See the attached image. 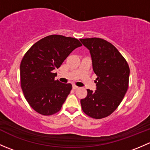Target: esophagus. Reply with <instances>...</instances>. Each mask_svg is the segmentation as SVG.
I'll list each match as a JSON object with an SVG mask.
<instances>
[{"label":"esophagus","instance_id":"esophagus-1","mask_svg":"<svg viewBox=\"0 0 150 150\" xmlns=\"http://www.w3.org/2000/svg\"><path fill=\"white\" fill-rule=\"evenodd\" d=\"M72 88L73 89H77V88H78V87L77 86H75V85H72Z\"/></svg>","mask_w":150,"mask_h":150}]
</instances>
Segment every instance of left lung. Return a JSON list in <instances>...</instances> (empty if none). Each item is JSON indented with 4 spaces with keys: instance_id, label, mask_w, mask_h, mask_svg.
<instances>
[{
    "instance_id": "1",
    "label": "left lung",
    "mask_w": 150,
    "mask_h": 150,
    "mask_svg": "<svg viewBox=\"0 0 150 150\" xmlns=\"http://www.w3.org/2000/svg\"><path fill=\"white\" fill-rule=\"evenodd\" d=\"M90 51L93 72L96 75V90L87 89V96L81 100L86 115L94 119L110 115L126 93L129 82L128 62L112 43L102 38L80 39Z\"/></svg>"
}]
</instances>
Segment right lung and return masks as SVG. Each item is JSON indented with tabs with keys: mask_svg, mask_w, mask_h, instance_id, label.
Masks as SVG:
<instances>
[{
	"mask_svg": "<svg viewBox=\"0 0 150 150\" xmlns=\"http://www.w3.org/2000/svg\"><path fill=\"white\" fill-rule=\"evenodd\" d=\"M81 42L76 38L51 35L40 39L25 53L20 64V83L30 107L43 115L61 110L72 90L70 83L54 79L58 69Z\"/></svg>",
	"mask_w": 150,
	"mask_h": 150,
	"instance_id": "right-lung-1",
	"label": "right lung"
}]
</instances>
